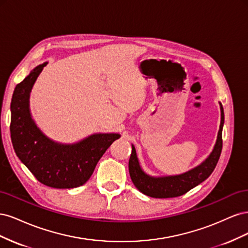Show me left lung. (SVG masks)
Instances as JSON below:
<instances>
[{"label":"left lung","instance_id":"obj_1","mask_svg":"<svg viewBox=\"0 0 248 248\" xmlns=\"http://www.w3.org/2000/svg\"><path fill=\"white\" fill-rule=\"evenodd\" d=\"M221 120L219 125V130L217 133V140L214 145L212 152L207 158L202 161L198 167L185 171L183 174L174 176H162L153 177L148 175L142 170L140 166V161L137 155L136 148L133 145L131 155L129 158V174L134 186L146 196L151 198L167 199L176 198L186 193L192 189L193 187L198 186L202 181L212 174L217 162H218L219 156L222 149V127L224 123V114L222 104L219 102Z\"/></svg>","mask_w":248,"mask_h":248}]
</instances>
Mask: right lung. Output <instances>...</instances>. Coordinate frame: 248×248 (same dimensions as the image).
I'll list each match as a JSON object with an SVG mask.
<instances>
[{
  "label": "right lung",
  "instance_id": "add662e5",
  "mask_svg": "<svg viewBox=\"0 0 248 248\" xmlns=\"http://www.w3.org/2000/svg\"><path fill=\"white\" fill-rule=\"evenodd\" d=\"M47 62L38 65L14 89L10 133L20 161L42 184L52 188H74L92 176L97 162L119 133H94L76 144H61L44 134L30 111V94Z\"/></svg>",
  "mask_w": 248,
  "mask_h": 248
}]
</instances>
